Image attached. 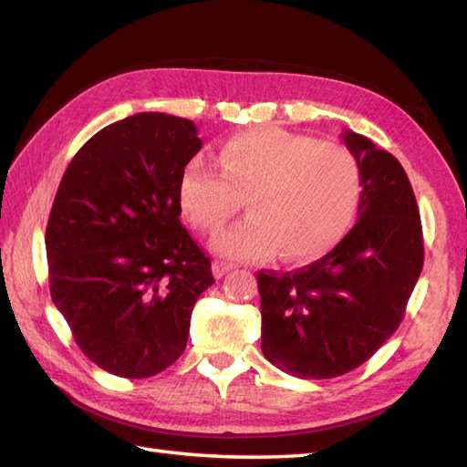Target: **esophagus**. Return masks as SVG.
Masks as SVG:
<instances>
[{
	"label": "esophagus",
	"instance_id": "1",
	"mask_svg": "<svg viewBox=\"0 0 467 467\" xmlns=\"http://www.w3.org/2000/svg\"><path fill=\"white\" fill-rule=\"evenodd\" d=\"M234 269V265L233 263H228V261H221V259H216L214 263H213V273H214V277L216 279H221V277H224L228 271H233Z\"/></svg>",
	"mask_w": 467,
	"mask_h": 467
}]
</instances>
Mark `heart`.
<instances>
[{"instance_id":"heart-1","label":"heart","mask_w":467,"mask_h":467,"mask_svg":"<svg viewBox=\"0 0 467 467\" xmlns=\"http://www.w3.org/2000/svg\"><path fill=\"white\" fill-rule=\"evenodd\" d=\"M221 171L192 160L180 178V204L196 231L214 236L241 213L251 218L216 239L234 259L309 263L330 253L356 218L360 170L342 145L279 127H253L221 143Z\"/></svg>"}]
</instances>
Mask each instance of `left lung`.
Masks as SVG:
<instances>
[{"label":"left lung","mask_w":467,"mask_h":467,"mask_svg":"<svg viewBox=\"0 0 467 467\" xmlns=\"http://www.w3.org/2000/svg\"><path fill=\"white\" fill-rule=\"evenodd\" d=\"M360 170L358 223L326 257L297 271H259L261 350L297 379L360 367L395 334L423 269L417 200L395 155L342 135Z\"/></svg>","instance_id":"left-lung-1"}]
</instances>
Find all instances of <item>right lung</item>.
I'll return each mask as SVG.
<instances>
[{
	"label": "right lung",
	"mask_w": 467,
	"mask_h": 467,
	"mask_svg": "<svg viewBox=\"0 0 467 467\" xmlns=\"http://www.w3.org/2000/svg\"><path fill=\"white\" fill-rule=\"evenodd\" d=\"M196 125L137 113L77 151L46 226L50 296L87 358L123 379L166 370L186 348L210 257L180 223Z\"/></svg>",
	"instance_id": "add662e5"
}]
</instances>
